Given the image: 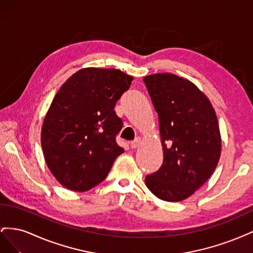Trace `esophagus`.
Returning a JSON list of instances; mask_svg holds the SVG:
<instances>
[{
    "instance_id": "1",
    "label": "esophagus",
    "mask_w": 253,
    "mask_h": 253,
    "mask_svg": "<svg viewBox=\"0 0 253 253\" xmlns=\"http://www.w3.org/2000/svg\"><path fill=\"white\" fill-rule=\"evenodd\" d=\"M140 142H141V138H140V137H137V138H136L135 140L131 141V148H133V149L138 148Z\"/></svg>"
}]
</instances>
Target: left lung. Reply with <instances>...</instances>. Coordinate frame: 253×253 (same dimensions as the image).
<instances>
[{
  "label": "left lung",
  "mask_w": 253,
  "mask_h": 253,
  "mask_svg": "<svg viewBox=\"0 0 253 253\" xmlns=\"http://www.w3.org/2000/svg\"><path fill=\"white\" fill-rule=\"evenodd\" d=\"M158 114L164 162L145 186L166 202H180L210 178L220 157L215 111L194 83L173 74L143 78Z\"/></svg>",
  "instance_id": "left-lung-1"
}]
</instances>
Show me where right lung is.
I'll return each instance as SVG.
<instances>
[{
	"label": "right lung",
	"mask_w": 253,
	"mask_h": 253,
	"mask_svg": "<svg viewBox=\"0 0 253 253\" xmlns=\"http://www.w3.org/2000/svg\"><path fill=\"white\" fill-rule=\"evenodd\" d=\"M132 81L115 68L86 67L58 90L43 121L41 144L48 169L66 189L94 188L125 152L116 142L124 124L114 108Z\"/></svg>",
	"instance_id": "obj_1"
}]
</instances>
